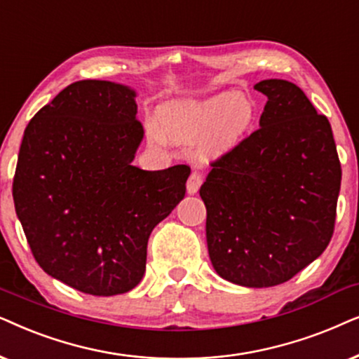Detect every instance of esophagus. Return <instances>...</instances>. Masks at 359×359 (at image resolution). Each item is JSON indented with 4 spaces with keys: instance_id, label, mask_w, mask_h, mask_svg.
I'll return each instance as SVG.
<instances>
[{
    "instance_id": "esophagus-1",
    "label": "esophagus",
    "mask_w": 359,
    "mask_h": 359,
    "mask_svg": "<svg viewBox=\"0 0 359 359\" xmlns=\"http://www.w3.org/2000/svg\"><path fill=\"white\" fill-rule=\"evenodd\" d=\"M202 184H203V175L200 174V172H192L187 180V192L190 195L197 194L198 189L202 187Z\"/></svg>"
}]
</instances>
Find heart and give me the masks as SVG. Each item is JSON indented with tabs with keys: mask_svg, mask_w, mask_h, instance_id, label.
<instances>
[{
	"mask_svg": "<svg viewBox=\"0 0 359 359\" xmlns=\"http://www.w3.org/2000/svg\"><path fill=\"white\" fill-rule=\"evenodd\" d=\"M255 118V104L243 95L177 100L161 109V130L151 126V135L156 141H207L208 154L223 156L245 140Z\"/></svg>",
	"mask_w": 359,
	"mask_h": 359,
	"instance_id": "obj_1",
	"label": "heart"
}]
</instances>
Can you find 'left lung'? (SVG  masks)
Masks as SVG:
<instances>
[{"mask_svg":"<svg viewBox=\"0 0 359 359\" xmlns=\"http://www.w3.org/2000/svg\"><path fill=\"white\" fill-rule=\"evenodd\" d=\"M259 130L212 162L202 187L217 274L245 287L283 284L325 251L335 229L341 165L327 116L297 85H255Z\"/></svg>","mask_w":359,"mask_h":359,"instance_id":"left-lung-1","label":"left lung"}]
</instances>
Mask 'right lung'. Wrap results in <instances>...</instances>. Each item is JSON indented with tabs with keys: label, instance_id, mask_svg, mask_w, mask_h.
Instances as JSON below:
<instances>
[{
	"label": "right lung",
	"instance_id": "obj_1",
	"mask_svg": "<svg viewBox=\"0 0 359 359\" xmlns=\"http://www.w3.org/2000/svg\"><path fill=\"white\" fill-rule=\"evenodd\" d=\"M136 92L80 80L34 114L13 180L14 208L47 274L83 294L135 289L147 240L185 197L189 165H133L144 130Z\"/></svg>",
	"mask_w": 359,
	"mask_h": 359
}]
</instances>
